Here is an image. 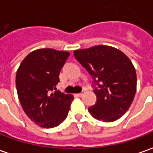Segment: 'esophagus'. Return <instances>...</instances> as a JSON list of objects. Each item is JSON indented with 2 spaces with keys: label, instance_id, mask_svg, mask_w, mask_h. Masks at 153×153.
I'll return each mask as SVG.
<instances>
[{
  "label": "esophagus",
  "instance_id": "1",
  "mask_svg": "<svg viewBox=\"0 0 153 153\" xmlns=\"http://www.w3.org/2000/svg\"><path fill=\"white\" fill-rule=\"evenodd\" d=\"M84 93H85V92H84V91H82L80 93H78V96L79 97H82L84 95Z\"/></svg>",
  "mask_w": 153,
  "mask_h": 153
}]
</instances>
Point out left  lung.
I'll return each mask as SVG.
<instances>
[{
	"label": "left lung",
	"mask_w": 153,
	"mask_h": 153,
	"mask_svg": "<svg viewBox=\"0 0 153 153\" xmlns=\"http://www.w3.org/2000/svg\"><path fill=\"white\" fill-rule=\"evenodd\" d=\"M74 56L93 79L97 98L88 108L90 114L104 122L121 117L136 93L137 76L130 60L121 51L103 45L74 51Z\"/></svg>",
	"instance_id": "8db88e82"
}]
</instances>
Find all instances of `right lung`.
<instances>
[{"mask_svg": "<svg viewBox=\"0 0 153 153\" xmlns=\"http://www.w3.org/2000/svg\"><path fill=\"white\" fill-rule=\"evenodd\" d=\"M70 56L67 51L50 48L32 51L25 57L16 73V88L26 115L42 128H54L65 120L71 94L56 90L59 74Z\"/></svg>", "mask_w": 153, "mask_h": 153, "instance_id": "obj_1", "label": "right lung"}]
</instances>
